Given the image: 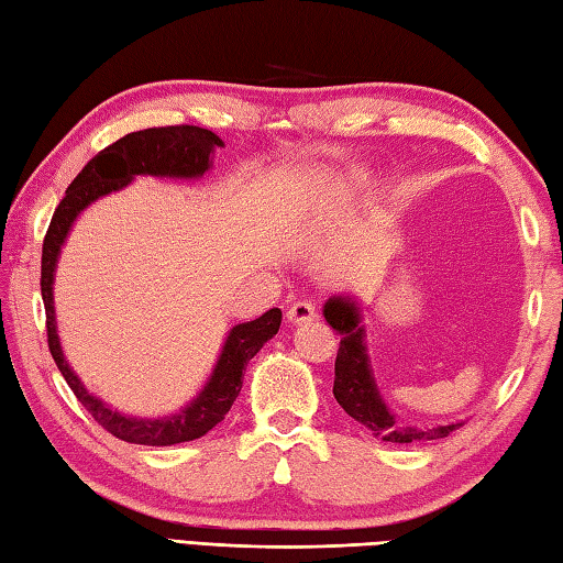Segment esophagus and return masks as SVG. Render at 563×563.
Returning <instances> with one entry per match:
<instances>
[{"label":"esophagus","mask_w":563,"mask_h":563,"mask_svg":"<svg viewBox=\"0 0 563 563\" xmlns=\"http://www.w3.org/2000/svg\"><path fill=\"white\" fill-rule=\"evenodd\" d=\"M314 317H317V309L312 302H307V300L292 302L288 309V321H292V324H302V321H309Z\"/></svg>","instance_id":"obj_1"}]
</instances>
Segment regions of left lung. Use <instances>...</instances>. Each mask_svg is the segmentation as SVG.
Masks as SVG:
<instances>
[{
  "label": "left lung",
  "instance_id": "obj_1",
  "mask_svg": "<svg viewBox=\"0 0 563 563\" xmlns=\"http://www.w3.org/2000/svg\"><path fill=\"white\" fill-rule=\"evenodd\" d=\"M324 317L329 324L341 333L339 353H336V375H333V397L341 409L355 418L357 423L373 430V435L385 442H426L448 438L452 430L462 423L440 426L430 430H418L411 426H401L379 399L373 373L367 365V353L363 343V327H357V307L345 297H331L324 305Z\"/></svg>",
  "mask_w": 563,
  "mask_h": 563
}]
</instances>
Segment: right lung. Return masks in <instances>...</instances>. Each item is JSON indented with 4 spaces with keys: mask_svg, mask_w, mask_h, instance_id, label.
<instances>
[{
    "mask_svg": "<svg viewBox=\"0 0 563 563\" xmlns=\"http://www.w3.org/2000/svg\"><path fill=\"white\" fill-rule=\"evenodd\" d=\"M214 147H222V140L212 130L198 125L147 128L115 140L113 145L103 147L97 157H91L87 166L77 174L75 181L67 186L65 198L55 208L53 220L47 224L43 239L41 295L45 305L47 349H51L53 361L67 379L69 389L75 391V397L81 401L84 409L93 416V421L103 430H109L118 440L135 442V445H176V442L202 438L208 430L224 421V416L230 413L239 391H242V375L246 363L263 349V343L278 333L283 319L280 309L273 307L258 319L246 321V324H239L230 331L208 387L181 413L166 418H128L123 413L111 411L101 399L91 397L63 357L53 309V273L57 254L71 222H75L77 214L89 202L111 194V190L128 186L137 174L181 178L202 176L210 169V152Z\"/></svg>",
    "mask_w": 563,
    "mask_h": 563,
    "instance_id": "obj_1",
    "label": "right lung"
}]
</instances>
